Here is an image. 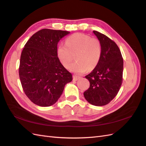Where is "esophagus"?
<instances>
[{
    "instance_id": "34e87169",
    "label": "esophagus",
    "mask_w": 146,
    "mask_h": 146,
    "mask_svg": "<svg viewBox=\"0 0 146 146\" xmlns=\"http://www.w3.org/2000/svg\"><path fill=\"white\" fill-rule=\"evenodd\" d=\"M80 78V77H78V76H73V80H75V81H77Z\"/></svg>"
}]
</instances>
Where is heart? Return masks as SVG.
Wrapping results in <instances>:
<instances>
[{"mask_svg": "<svg viewBox=\"0 0 146 146\" xmlns=\"http://www.w3.org/2000/svg\"><path fill=\"white\" fill-rule=\"evenodd\" d=\"M102 48L99 41L87 35L74 33L66 39V45L60 44L57 48V55L60 62L68 68L76 55V63L69 67L71 71L82 74L86 70H92L99 62Z\"/></svg>", "mask_w": 146, "mask_h": 146, "instance_id": "b5f03b06", "label": "heart"}]
</instances>
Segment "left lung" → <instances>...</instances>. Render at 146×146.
Here are the masks:
<instances>
[{"mask_svg": "<svg viewBox=\"0 0 146 146\" xmlns=\"http://www.w3.org/2000/svg\"><path fill=\"white\" fill-rule=\"evenodd\" d=\"M93 33L100 43L102 54L96 67L85 76L90 86L83 95L90 104L104 106L115 98L121 87L123 62L115 42L97 31Z\"/></svg>", "mask_w": 146, "mask_h": 146, "instance_id": "1", "label": "left lung"}]
</instances>
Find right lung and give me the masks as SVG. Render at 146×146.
Instances as JSON below:
<instances>
[{
    "label": "right lung",
    "instance_id": "right-lung-1",
    "mask_svg": "<svg viewBox=\"0 0 146 146\" xmlns=\"http://www.w3.org/2000/svg\"><path fill=\"white\" fill-rule=\"evenodd\" d=\"M69 32L42 29L33 35L21 53L19 78L25 94L33 103L49 107L56 102L72 76L61 63L57 44Z\"/></svg>",
    "mask_w": 146,
    "mask_h": 146
}]
</instances>
